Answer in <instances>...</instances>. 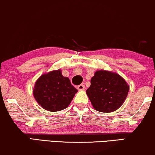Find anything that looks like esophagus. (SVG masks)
Masks as SVG:
<instances>
[{
    "label": "esophagus",
    "mask_w": 155,
    "mask_h": 155,
    "mask_svg": "<svg viewBox=\"0 0 155 155\" xmlns=\"http://www.w3.org/2000/svg\"><path fill=\"white\" fill-rule=\"evenodd\" d=\"M84 88H85V86L84 84H80L79 86H77V89L78 91H83L84 90Z\"/></svg>",
    "instance_id": "esophagus-1"
}]
</instances>
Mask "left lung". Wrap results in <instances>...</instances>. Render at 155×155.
<instances>
[{"mask_svg":"<svg viewBox=\"0 0 155 155\" xmlns=\"http://www.w3.org/2000/svg\"><path fill=\"white\" fill-rule=\"evenodd\" d=\"M128 91L129 86L118 74L100 70L91 78L86 94L95 110L111 112L123 104Z\"/></svg>","mask_w":155,"mask_h":155,"instance_id":"left-lung-1","label":"left lung"}]
</instances>
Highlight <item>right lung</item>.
<instances>
[{
	"label": "right lung",
	"mask_w": 155,
	"mask_h": 155,
	"mask_svg": "<svg viewBox=\"0 0 155 155\" xmlns=\"http://www.w3.org/2000/svg\"><path fill=\"white\" fill-rule=\"evenodd\" d=\"M77 91L58 69L41 75L35 83L33 94L43 109L58 112L69 106Z\"/></svg>",
	"instance_id": "obj_1"
}]
</instances>
